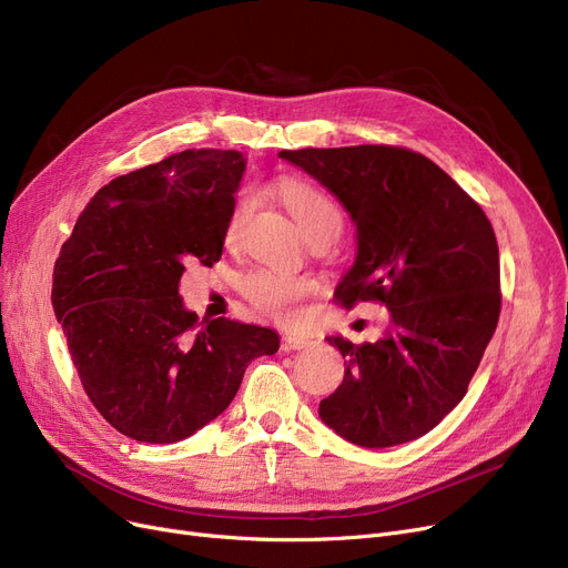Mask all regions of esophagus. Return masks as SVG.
<instances>
[{"instance_id":"1","label":"esophagus","mask_w":568,"mask_h":568,"mask_svg":"<svg viewBox=\"0 0 568 568\" xmlns=\"http://www.w3.org/2000/svg\"><path fill=\"white\" fill-rule=\"evenodd\" d=\"M311 345H313V341L306 338V336L287 334V336L283 338V347H285V349H306V347H311Z\"/></svg>"}]
</instances>
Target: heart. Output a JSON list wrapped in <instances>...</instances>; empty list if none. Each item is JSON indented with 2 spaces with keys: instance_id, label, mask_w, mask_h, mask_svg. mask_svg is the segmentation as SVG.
<instances>
[{
  "instance_id": "obj_1",
  "label": "heart",
  "mask_w": 568,
  "mask_h": 568,
  "mask_svg": "<svg viewBox=\"0 0 568 568\" xmlns=\"http://www.w3.org/2000/svg\"><path fill=\"white\" fill-rule=\"evenodd\" d=\"M278 193L294 216L296 225L306 234V239L315 236H336L343 227V214L338 204L329 193L306 184V182H283ZM255 209V193L251 189H242L236 193L227 223L225 236L227 242H236L242 234L248 216ZM315 290V283L304 276H294L278 268L257 266L242 278V294L257 308L262 315H268L276 322L292 324L302 315V302Z\"/></svg>"
}]
</instances>
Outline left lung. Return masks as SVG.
Listing matches in <instances>:
<instances>
[{"label": "left lung", "mask_w": 568, "mask_h": 568, "mask_svg": "<svg viewBox=\"0 0 568 568\" xmlns=\"http://www.w3.org/2000/svg\"><path fill=\"white\" fill-rule=\"evenodd\" d=\"M278 156L329 189L356 225V260L334 300L389 308L375 343L326 338L347 371L320 403L322 422L366 449L426 435L467 394L499 320V251L488 216L439 165L405 146H311Z\"/></svg>", "instance_id": "1"}]
</instances>
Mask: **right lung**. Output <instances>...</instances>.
I'll use <instances>...</instances> for the list:
<instances>
[{"label": "right lung", "instance_id": "right-lung-1", "mask_svg": "<svg viewBox=\"0 0 568 568\" xmlns=\"http://www.w3.org/2000/svg\"><path fill=\"white\" fill-rule=\"evenodd\" d=\"M246 161L234 149H186L112 179L84 206L52 274L84 394L122 435L172 444L232 403L246 366L278 352L266 326L197 322L179 281L223 255Z\"/></svg>", "mask_w": 568, "mask_h": 568}]
</instances>
